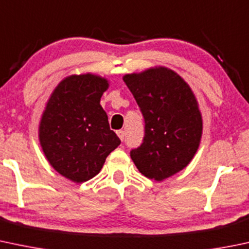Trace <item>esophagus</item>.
<instances>
[{"instance_id": "34e87169", "label": "esophagus", "mask_w": 249, "mask_h": 249, "mask_svg": "<svg viewBox=\"0 0 249 249\" xmlns=\"http://www.w3.org/2000/svg\"><path fill=\"white\" fill-rule=\"evenodd\" d=\"M117 135H118V137H119V140H120V141H124L125 132L123 131V130H119V131H117Z\"/></svg>"}]
</instances>
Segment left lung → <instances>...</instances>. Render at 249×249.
<instances>
[{"mask_svg":"<svg viewBox=\"0 0 249 249\" xmlns=\"http://www.w3.org/2000/svg\"><path fill=\"white\" fill-rule=\"evenodd\" d=\"M145 123L143 143L130 153L143 175L162 181L182 171L199 148L203 118L188 83L166 67L123 77Z\"/></svg>","mask_w":249,"mask_h":249,"instance_id":"obj_1","label":"left lung"}]
</instances>
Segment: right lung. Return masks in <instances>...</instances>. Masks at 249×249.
Masks as SVG:
<instances>
[{"label": "right lung", "mask_w": 249, "mask_h": 249, "mask_svg": "<svg viewBox=\"0 0 249 249\" xmlns=\"http://www.w3.org/2000/svg\"><path fill=\"white\" fill-rule=\"evenodd\" d=\"M108 80L99 75H70L50 95L39 123V142L56 172L81 184L95 177L120 144L100 105Z\"/></svg>", "instance_id": "right-lung-1"}]
</instances>
